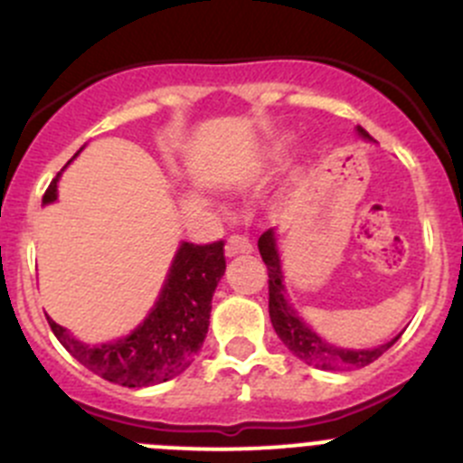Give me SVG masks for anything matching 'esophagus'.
<instances>
[{
    "instance_id": "1",
    "label": "esophagus",
    "mask_w": 463,
    "mask_h": 463,
    "mask_svg": "<svg viewBox=\"0 0 463 463\" xmlns=\"http://www.w3.org/2000/svg\"><path fill=\"white\" fill-rule=\"evenodd\" d=\"M253 250V244L246 235H232L231 240L226 241V255L228 258H235V255H244Z\"/></svg>"
}]
</instances>
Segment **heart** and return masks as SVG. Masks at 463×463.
<instances>
[{"instance_id": "b5f03b06", "label": "heart", "mask_w": 463, "mask_h": 463, "mask_svg": "<svg viewBox=\"0 0 463 463\" xmlns=\"http://www.w3.org/2000/svg\"><path fill=\"white\" fill-rule=\"evenodd\" d=\"M282 154H285V146H276V149H273V158H282Z\"/></svg>"}]
</instances>
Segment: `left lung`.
I'll return each instance as SVG.
<instances>
[{
  "label": "left lung",
  "instance_id": "8db88e82",
  "mask_svg": "<svg viewBox=\"0 0 463 463\" xmlns=\"http://www.w3.org/2000/svg\"><path fill=\"white\" fill-rule=\"evenodd\" d=\"M357 133H360L362 137H366V140H371V136L362 127H357ZM258 249L269 271V317H271L273 330L280 336L282 344H285L298 360H303L305 364L321 371L362 369V366L378 360L383 353H387L389 348L396 344L401 335L393 336L387 344L375 345V348L351 351V348H341V345H335L327 339H323V336H318L317 332L298 317V312L287 303L285 285H282V278L285 276H282L280 255H278L276 232H273V228L262 232V237L258 240Z\"/></svg>",
  "mask_w": 463,
  "mask_h": 463
}]
</instances>
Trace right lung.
Masks as SVG:
<instances>
[{
    "instance_id": "obj_1",
    "label": "right lung",
    "mask_w": 463,
    "mask_h": 463,
    "mask_svg": "<svg viewBox=\"0 0 463 463\" xmlns=\"http://www.w3.org/2000/svg\"><path fill=\"white\" fill-rule=\"evenodd\" d=\"M58 176L49 183L43 203L56 201ZM223 271L226 258L222 240L213 244L183 241L154 309L128 336L88 345L49 317L47 321L67 353L108 383L128 389L167 383L181 375L201 351L208 335L213 294Z\"/></svg>"
}]
</instances>
